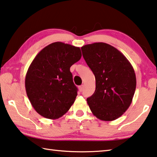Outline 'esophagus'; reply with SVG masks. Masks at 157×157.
Here are the masks:
<instances>
[{
    "instance_id": "obj_1",
    "label": "esophagus",
    "mask_w": 157,
    "mask_h": 157,
    "mask_svg": "<svg viewBox=\"0 0 157 157\" xmlns=\"http://www.w3.org/2000/svg\"><path fill=\"white\" fill-rule=\"evenodd\" d=\"M83 89H84V85H81V86H79V90L80 92L83 91Z\"/></svg>"
}]
</instances>
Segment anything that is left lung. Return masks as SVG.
I'll use <instances>...</instances> for the list:
<instances>
[{
  "label": "left lung",
  "mask_w": 157,
  "mask_h": 157,
  "mask_svg": "<svg viewBox=\"0 0 157 157\" xmlns=\"http://www.w3.org/2000/svg\"><path fill=\"white\" fill-rule=\"evenodd\" d=\"M86 64L96 78V90L86 99L94 116L113 121L129 108L136 87L134 69L115 47L95 43L81 47Z\"/></svg>",
  "instance_id": "1"
}]
</instances>
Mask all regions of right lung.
I'll return each instance as SVG.
<instances>
[{
	"label": "right lung",
	"mask_w": 157,
	"mask_h": 157,
	"mask_svg": "<svg viewBox=\"0 0 157 157\" xmlns=\"http://www.w3.org/2000/svg\"><path fill=\"white\" fill-rule=\"evenodd\" d=\"M81 56L79 47L56 42L35 57L27 71L25 88L32 106L41 116L58 119L74 103L78 88L70 68Z\"/></svg>",
	"instance_id": "right-lung-1"
}]
</instances>
